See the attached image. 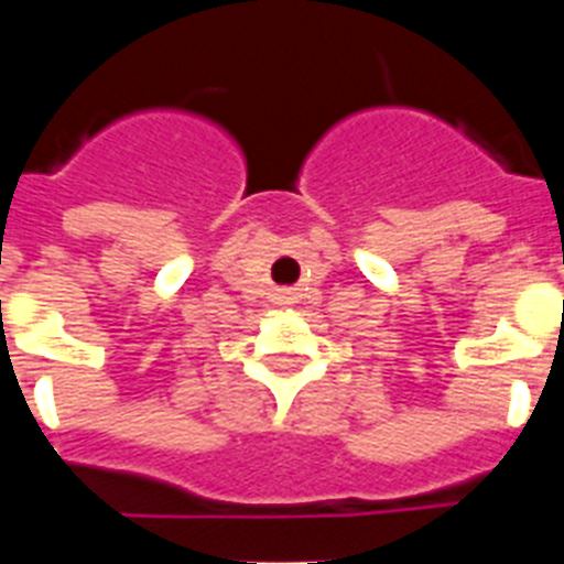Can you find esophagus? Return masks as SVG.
I'll list each match as a JSON object with an SVG mask.
<instances>
[{
    "label": "esophagus",
    "instance_id": "34e87169",
    "mask_svg": "<svg viewBox=\"0 0 564 564\" xmlns=\"http://www.w3.org/2000/svg\"><path fill=\"white\" fill-rule=\"evenodd\" d=\"M273 299H276V305H293L296 293H293V288H276Z\"/></svg>",
    "mask_w": 564,
    "mask_h": 564
}]
</instances>
